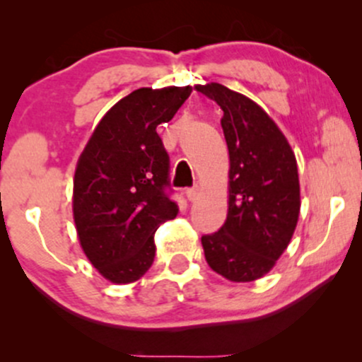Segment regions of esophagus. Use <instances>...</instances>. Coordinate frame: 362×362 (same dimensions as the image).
I'll return each mask as SVG.
<instances>
[{
	"mask_svg": "<svg viewBox=\"0 0 362 362\" xmlns=\"http://www.w3.org/2000/svg\"><path fill=\"white\" fill-rule=\"evenodd\" d=\"M185 195H187V201L194 202L195 199H197L199 192H197V189H187V190H185Z\"/></svg>",
	"mask_w": 362,
	"mask_h": 362,
	"instance_id": "obj_1",
	"label": "esophagus"
}]
</instances>
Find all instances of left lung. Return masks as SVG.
Wrapping results in <instances>:
<instances>
[{
    "mask_svg": "<svg viewBox=\"0 0 362 362\" xmlns=\"http://www.w3.org/2000/svg\"><path fill=\"white\" fill-rule=\"evenodd\" d=\"M195 90L221 107L230 155L226 221L201 238L206 260L228 281H257L272 271L296 230L301 209L296 156L259 103L219 83Z\"/></svg>",
    "mask_w": 362,
    "mask_h": 362,
    "instance_id": "1",
    "label": "left lung"
}]
</instances>
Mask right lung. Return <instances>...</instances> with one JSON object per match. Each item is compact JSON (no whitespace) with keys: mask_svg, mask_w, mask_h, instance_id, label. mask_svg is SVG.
<instances>
[{"mask_svg":"<svg viewBox=\"0 0 362 362\" xmlns=\"http://www.w3.org/2000/svg\"><path fill=\"white\" fill-rule=\"evenodd\" d=\"M190 86L139 88L97 124L78 158L73 218L86 259L114 284L143 277L158 228L178 213L165 195L168 155L156 127L189 98Z\"/></svg>","mask_w":362,"mask_h":362,"instance_id":"add662e5","label":"right lung"}]
</instances>
